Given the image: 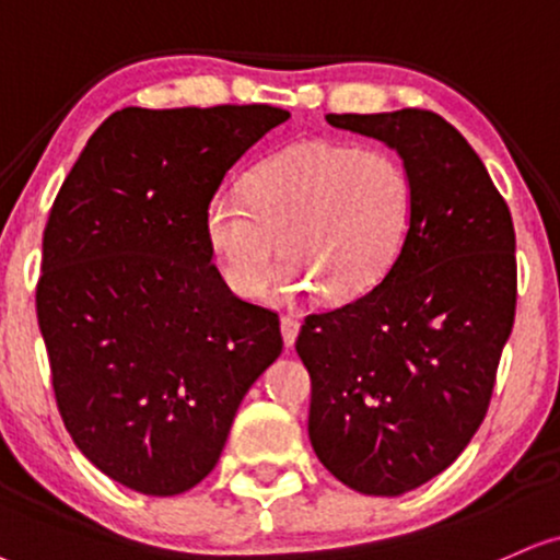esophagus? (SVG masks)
Returning a JSON list of instances; mask_svg holds the SVG:
<instances>
[{"instance_id": "34e87169", "label": "esophagus", "mask_w": 560, "mask_h": 560, "mask_svg": "<svg viewBox=\"0 0 560 560\" xmlns=\"http://www.w3.org/2000/svg\"><path fill=\"white\" fill-rule=\"evenodd\" d=\"M280 332H282V342H285V348H293L295 337H299V332H301V324L295 322L293 316H282Z\"/></svg>"}]
</instances>
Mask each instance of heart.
I'll return each mask as SVG.
<instances>
[{
  "label": "heart",
  "instance_id": "b5f03b06",
  "mask_svg": "<svg viewBox=\"0 0 560 560\" xmlns=\"http://www.w3.org/2000/svg\"><path fill=\"white\" fill-rule=\"evenodd\" d=\"M416 189L395 155L350 142H299L246 176V195L220 191L205 233L223 278L259 299L272 278L275 241L288 293L316 288L350 301L376 285L402 252Z\"/></svg>",
  "mask_w": 560,
  "mask_h": 560
}]
</instances>
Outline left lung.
<instances>
[{"instance_id": "obj_1", "label": "left lung", "mask_w": 560, "mask_h": 560, "mask_svg": "<svg viewBox=\"0 0 560 560\" xmlns=\"http://www.w3.org/2000/svg\"><path fill=\"white\" fill-rule=\"evenodd\" d=\"M397 150L416 189L405 246L376 288L303 322L308 439L337 480L402 495L465 452L491 402L516 312L512 212L439 114H329Z\"/></svg>"}]
</instances>
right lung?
Returning a JSON list of instances; mask_svg holds the SVG:
<instances>
[{"instance_id": "1", "label": "right lung", "mask_w": 560, "mask_h": 560, "mask_svg": "<svg viewBox=\"0 0 560 560\" xmlns=\"http://www.w3.org/2000/svg\"><path fill=\"white\" fill-rule=\"evenodd\" d=\"M282 108H121L54 199L36 288L57 407L85 457L144 495L195 488L282 350L280 319L231 293L205 212Z\"/></svg>"}]
</instances>
